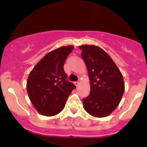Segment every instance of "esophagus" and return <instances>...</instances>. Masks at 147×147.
Instances as JSON below:
<instances>
[{
    "label": "esophagus",
    "instance_id": "34e87169",
    "mask_svg": "<svg viewBox=\"0 0 147 147\" xmlns=\"http://www.w3.org/2000/svg\"><path fill=\"white\" fill-rule=\"evenodd\" d=\"M74 84H75V85L76 86H78L79 85V83L78 82H75V83H74Z\"/></svg>",
    "mask_w": 147,
    "mask_h": 147
}]
</instances>
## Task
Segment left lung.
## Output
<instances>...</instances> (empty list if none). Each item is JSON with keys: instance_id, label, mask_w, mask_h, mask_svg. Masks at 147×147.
Instances as JSON below:
<instances>
[{"instance_id": "1", "label": "left lung", "mask_w": 147, "mask_h": 147, "mask_svg": "<svg viewBox=\"0 0 147 147\" xmlns=\"http://www.w3.org/2000/svg\"><path fill=\"white\" fill-rule=\"evenodd\" d=\"M90 79V95L83 99L86 111L95 117L109 115L119 105L124 92L120 70L103 49L94 45L79 46Z\"/></svg>"}]
</instances>
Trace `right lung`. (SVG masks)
Returning a JSON list of instances; mask_svg holds the SVG:
<instances>
[{"label": "right lung", "mask_w": 147, "mask_h": 147, "mask_svg": "<svg viewBox=\"0 0 147 147\" xmlns=\"http://www.w3.org/2000/svg\"><path fill=\"white\" fill-rule=\"evenodd\" d=\"M73 45L62 46L48 52L31 70L27 81V91L32 104L42 115L59 114L75 86L66 80L65 61Z\"/></svg>", "instance_id": "add662e5"}]
</instances>
